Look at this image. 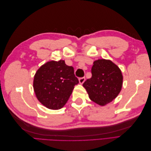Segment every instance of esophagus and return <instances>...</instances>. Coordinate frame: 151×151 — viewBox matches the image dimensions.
Segmentation results:
<instances>
[{"label":"esophagus","mask_w":151,"mask_h":151,"mask_svg":"<svg viewBox=\"0 0 151 151\" xmlns=\"http://www.w3.org/2000/svg\"><path fill=\"white\" fill-rule=\"evenodd\" d=\"M85 80H86L85 77H81V78H79V83H80L81 84H83L84 83Z\"/></svg>","instance_id":"1"}]
</instances>
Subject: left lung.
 Segmentation results:
<instances>
[{"label":"left lung","mask_w":151,"mask_h":151,"mask_svg":"<svg viewBox=\"0 0 151 151\" xmlns=\"http://www.w3.org/2000/svg\"><path fill=\"white\" fill-rule=\"evenodd\" d=\"M91 73L92 77L83 86L91 101L105 106L120 93L123 84L122 71L112 61L103 58L93 62Z\"/></svg>","instance_id":"8db88e82"}]
</instances>
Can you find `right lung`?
Here are the masks:
<instances>
[{
    "instance_id": "obj_1",
    "label": "right lung",
    "mask_w": 151,
    "mask_h": 151,
    "mask_svg": "<svg viewBox=\"0 0 151 151\" xmlns=\"http://www.w3.org/2000/svg\"><path fill=\"white\" fill-rule=\"evenodd\" d=\"M79 83L74 68L60 60L49 61L41 66L34 76L33 89L36 98L50 109L64 106L74 86Z\"/></svg>"
}]
</instances>
